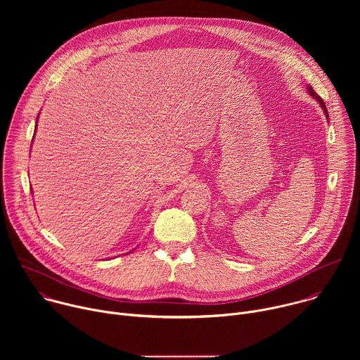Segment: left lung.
<instances>
[{"instance_id": "left-lung-1", "label": "left lung", "mask_w": 360, "mask_h": 360, "mask_svg": "<svg viewBox=\"0 0 360 360\" xmlns=\"http://www.w3.org/2000/svg\"><path fill=\"white\" fill-rule=\"evenodd\" d=\"M307 91H309V94H311V95H312V96H314V98H316V101H318V102H319V104H321V107H322V108H323V111H325V114H326V117H328V118H329V115H328V110H326V107H325V102H323V101H322V98H321V96H319V95H318V94H316V92H315V91H314V88H312V86H307Z\"/></svg>"}]
</instances>
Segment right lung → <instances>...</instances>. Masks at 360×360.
Listing matches in <instances>:
<instances>
[{
    "instance_id": "1",
    "label": "right lung",
    "mask_w": 360,
    "mask_h": 360,
    "mask_svg": "<svg viewBox=\"0 0 360 360\" xmlns=\"http://www.w3.org/2000/svg\"><path fill=\"white\" fill-rule=\"evenodd\" d=\"M37 121H38V118H37ZM35 129H37V127H35Z\"/></svg>"
}]
</instances>
